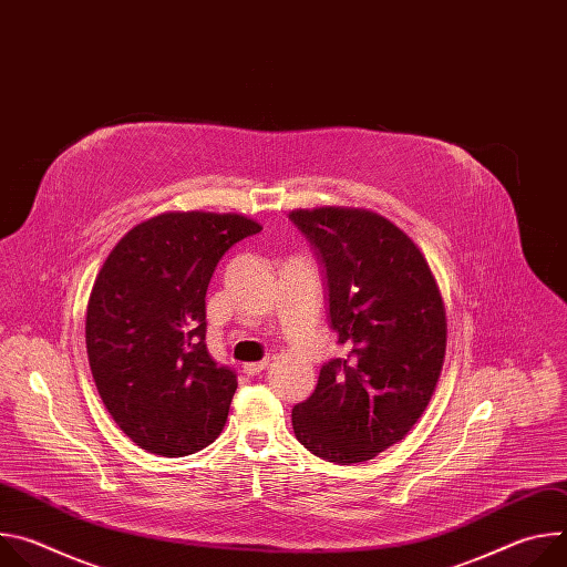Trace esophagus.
<instances>
[{
	"instance_id": "34e87169",
	"label": "esophagus",
	"mask_w": 567,
	"mask_h": 567,
	"mask_svg": "<svg viewBox=\"0 0 567 567\" xmlns=\"http://www.w3.org/2000/svg\"><path fill=\"white\" fill-rule=\"evenodd\" d=\"M267 365H269V359H262V361H258V363H245V374L256 377V374H260Z\"/></svg>"
}]
</instances>
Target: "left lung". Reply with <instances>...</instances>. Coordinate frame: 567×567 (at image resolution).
I'll use <instances>...</instances> for the list:
<instances>
[{
  "instance_id": "obj_1",
  "label": "left lung",
  "mask_w": 567,
  "mask_h": 567,
  "mask_svg": "<svg viewBox=\"0 0 567 567\" xmlns=\"http://www.w3.org/2000/svg\"><path fill=\"white\" fill-rule=\"evenodd\" d=\"M316 249L343 359L320 368L316 390L291 411L313 455L354 464L403 440L426 411L446 352V311L415 241L363 208L291 210Z\"/></svg>"
}]
</instances>
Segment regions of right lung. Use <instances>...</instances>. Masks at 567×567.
<instances>
[{
	"mask_svg": "<svg viewBox=\"0 0 567 567\" xmlns=\"http://www.w3.org/2000/svg\"><path fill=\"white\" fill-rule=\"evenodd\" d=\"M262 226L164 213L134 226L96 276L85 320L107 413L147 453L182 457L221 433L237 377L206 348V289L221 256Z\"/></svg>",
	"mask_w": 567,
	"mask_h": 567,
	"instance_id": "right-lung-1",
	"label": "right lung"
}]
</instances>
